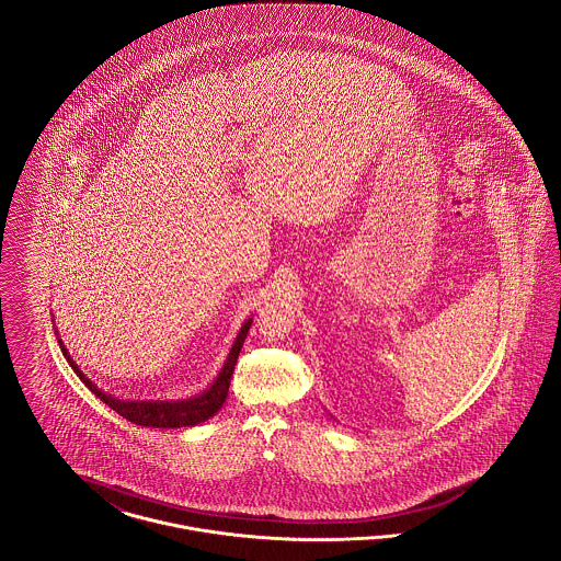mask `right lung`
<instances>
[{"label": "right lung", "mask_w": 561, "mask_h": 561, "mask_svg": "<svg viewBox=\"0 0 561 561\" xmlns=\"http://www.w3.org/2000/svg\"><path fill=\"white\" fill-rule=\"evenodd\" d=\"M251 323H253V319H247L240 327L237 340L230 348V354H228L224 367L219 369L217 378L213 380L207 390H203L196 397L179 399V401H124V399L107 394L96 383L90 382L89 378L80 371L78 363L71 358V354L65 348L57 327H55V333L59 337L60 353L65 354V358L71 365V369L76 371V376L89 386L90 392H94V397H99L114 412L119 413L122 417H126L133 424L148 426V428H183V426H196L201 422H207L208 417H213L215 413L224 408L228 390H230V380H232V374H234L238 354H240V348L244 344V337L251 329Z\"/></svg>", "instance_id": "1"}]
</instances>
